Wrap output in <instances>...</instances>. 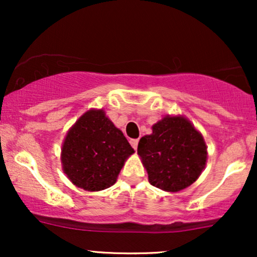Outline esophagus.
<instances>
[{
  "mask_svg": "<svg viewBox=\"0 0 257 257\" xmlns=\"http://www.w3.org/2000/svg\"><path fill=\"white\" fill-rule=\"evenodd\" d=\"M138 144H139L138 139H131V145L133 146V149L137 150L138 149Z\"/></svg>",
  "mask_w": 257,
  "mask_h": 257,
  "instance_id": "34e87169",
  "label": "esophagus"
}]
</instances>
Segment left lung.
<instances>
[{"label":"left lung","instance_id":"1","mask_svg":"<svg viewBox=\"0 0 257 257\" xmlns=\"http://www.w3.org/2000/svg\"><path fill=\"white\" fill-rule=\"evenodd\" d=\"M204 138L185 116H164L152 133L140 139L138 155L150 184L166 192H179L199 178L208 159Z\"/></svg>","mask_w":257,"mask_h":257}]
</instances>
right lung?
<instances>
[{"mask_svg": "<svg viewBox=\"0 0 257 257\" xmlns=\"http://www.w3.org/2000/svg\"><path fill=\"white\" fill-rule=\"evenodd\" d=\"M134 153L122 131L102 108L84 112L67 132L61 145V166L73 185L98 192L117 181L125 161Z\"/></svg>", "mask_w": 257, "mask_h": 257, "instance_id": "add662e5", "label": "right lung"}]
</instances>
